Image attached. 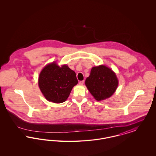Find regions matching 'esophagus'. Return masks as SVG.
Segmentation results:
<instances>
[{"label": "esophagus", "instance_id": "34e87169", "mask_svg": "<svg viewBox=\"0 0 156 156\" xmlns=\"http://www.w3.org/2000/svg\"><path fill=\"white\" fill-rule=\"evenodd\" d=\"M83 83H84V81H81L79 82V84L80 85H82L83 84Z\"/></svg>", "mask_w": 156, "mask_h": 156}]
</instances>
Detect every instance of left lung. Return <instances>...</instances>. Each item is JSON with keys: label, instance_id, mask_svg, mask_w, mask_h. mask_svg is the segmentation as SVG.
Instances as JSON below:
<instances>
[{"label": "left lung", "instance_id": "obj_1", "mask_svg": "<svg viewBox=\"0 0 156 156\" xmlns=\"http://www.w3.org/2000/svg\"><path fill=\"white\" fill-rule=\"evenodd\" d=\"M85 85L92 95L100 101L113 94L118 87V80L111 69L100 66L92 68Z\"/></svg>", "mask_w": 156, "mask_h": 156}]
</instances>
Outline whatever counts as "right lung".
Returning <instances> with one entry per match:
<instances>
[{
	"label": "right lung",
	"instance_id": "add662e5",
	"mask_svg": "<svg viewBox=\"0 0 156 156\" xmlns=\"http://www.w3.org/2000/svg\"><path fill=\"white\" fill-rule=\"evenodd\" d=\"M78 82L74 71L67 65L59 67L55 62L46 66L38 78L39 88L45 98L57 104L67 100Z\"/></svg>",
	"mask_w": 156,
	"mask_h": 156
}]
</instances>
